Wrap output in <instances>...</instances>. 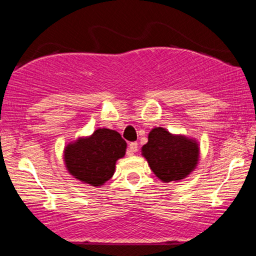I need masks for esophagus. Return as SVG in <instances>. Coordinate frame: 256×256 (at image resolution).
<instances>
[{
  "mask_svg": "<svg viewBox=\"0 0 256 256\" xmlns=\"http://www.w3.org/2000/svg\"><path fill=\"white\" fill-rule=\"evenodd\" d=\"M138 149V143L137 142H131L130 144H128V155H132L134 152H136Z\"/></svg>",
  "mask_w": 256,
  "mask_h": 256,
  "instance_id": "esophagus-1",
  "label": "esophagus"
}]
</instances>
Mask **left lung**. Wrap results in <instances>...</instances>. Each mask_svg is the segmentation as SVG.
<instances>
[{"label": "left lung", "mask_w": 256, "mask_h": 256, "mask_svg": "<svg viewBox=\"0 0 256 256\" xmlns=\"http://www.w3.org/2000/svg\"><path fill=\"white\" fill-rule=\"evenodd\" d=\"M142 155L155 176L168 183L192 172L198 161V146L194 140L155 128L149 134L148 143L142 146Z\"/></svg>", "instance_id": "obj_1"}]
</instances>
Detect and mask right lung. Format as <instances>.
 Wrapping results in <instances>:
<instances>
[{"label": "right lung", "mask_w": 256, "mask_h": 256, "mask_svg": "<svg viewBox=\"0 0 256 256\" xmlns=\"http://www.w3.org/2000/svg\"><path fill=\"white\" fill-rule=\"evenodd\" d=\"M126 142L119 132L98 128L64 149V164L74 178L100 186L114 174L116 162L125 155Z\"/></svg>", "instance_id": "obj_1"}]
</instances>
